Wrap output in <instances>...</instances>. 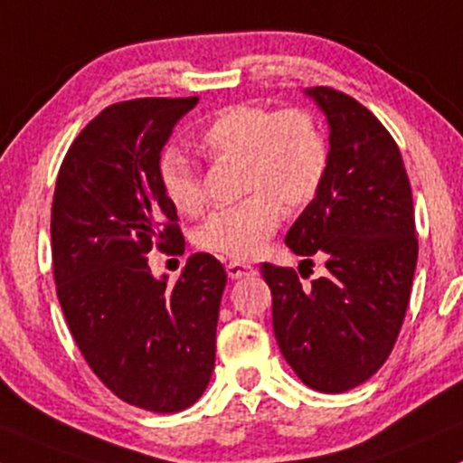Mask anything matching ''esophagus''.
<instances>
[{
  "label": "esophagus",
  "mask_w": 463,
  "mask_h": 463,
  "mask_svg": "<svg viewBox=\"0 0 463 463\" xmlns=\"http://www.w3.org/2000/svg\"><path fill=\"white\" fill-rule=\"evenodd\" d=\"M256 267H251V264L247 262H238V260H232L230 264H227V275H230L232 279H241V278H249V275H256Z\"/></svg>",
  "instance_id": "obj_1"
}]
</instances>
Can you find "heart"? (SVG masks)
I'll list each match as a JSON object with an SVG mask.
<instances>
[{"label": "heart", "instance_id": "1", "mask_svg": "<svg viewBox=\"0 0 463 463\" xmlns=\"http://www.w3.org/2000/svg\"><path fill=\"white\" fill-rule=\"evenodd\" d=\"M194 146L210 159L241 157L238 203L218 207L199 230V245L230 258H253L282 221L284 205L315 199L328 173V144L313 116L301 109L271 111L260 105H230L207 119ZM159 185L181 214H196L203 188L188 159L168 150L159 162Z\"/></svg>", "mask_w": 463, "mask_h": 463}]
</instances>
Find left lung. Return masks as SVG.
<instances>
[{
	"instance_id": "obj_1",
	"label": "left lung",
	"mask_w": 463,
	"mask_h": 463,
	"mask_svg": "<svg viewBox=\"0 0 463 463\" xmlns=\"http://www.w3.org/2000/svg\"><path fill=\"white\" fill-rule=\"evenodd\" d=\"M304 93L328 119V173L284 242L328 271L301 287L298 271L264 262L262 278L282 356L304 385L341 393L381 370L398 339L418 262L413 196L372 111L330 87Z\"/></svg>"
}]
</instances>
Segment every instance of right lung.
Returning a JSON list of instances; mask_svg holds the SVG:
<instances>
[{"label":"right lung","mask_w":463,"mask_h":463,"mask_svg":"<svg viewBox=\"0 0 463 463\" xmlns=\"http://www.w3.org/2000/svg\"><path fill=\"white\" fill-rule=\"evenodd\" d=\"M199 98H139L107 107L67 150L52 201L56 295L82 356L133 407L176 413L201 398L216 358L227 284L222 264L194 253L175 284L146 253H184L159 159Z\"/></svg>","instance_id":"add662e5"}]
</instances>
